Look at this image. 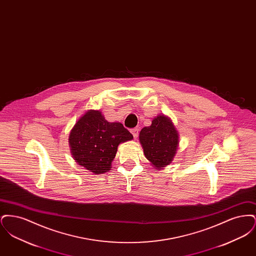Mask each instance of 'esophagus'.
I'll list each match as a JSON object with an SVG mask.
<instances>
[{
  "label": "esophagus",
  "instance_id": "obj_1",
  "mask_svg": "<svg viewBox=\"0 0 256 256\" xmlns=\"http://www.w3.org/2000/svg\"><path fill=\"white\" fill-rule=\"evenodd\" d=\"M138 132H139V128H135L134 130H132V134L134 135V139H136L138 137Z\"/></svg>",
  "mask_w": 256,
  "mask_h": 256
}]
</instances>
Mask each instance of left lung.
Segmentation results:
<instances>
[{"mask_svg": "<svg viewBox=\"0 0 256 256\" xmlns=\"http://www.w3.org/2000/svg\"><path fill=\"white\" fill-rule=\"evenodd\" d=\"M139 141L146 158L154 168L162 170L170 165L176 156L180 134L170 118L162 114L154 118L150 126L141 130Z\"/></svg>", "mask_w": 256, "mask_h": 256, "instance_id": "8db88e82", "label": "left lung"}]
</instances>
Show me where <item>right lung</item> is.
<instances>
[{
  "mask_svg": "<svg viewBox=\"0 0 256 256\" xmlns=\"http://www.w3.org/2000/svg\"><path fill=\"white\" fill-rule=\"evenodd\" d=\"M134 136L121 122H110L100 110H87L69 134L74 160L94 174L106 172L116 156L118 146Z\"/></svg>",
  "mask_w": 256,
  "mask_h": 256,
  "instance_id": "1",
  "label": "right lung"
}]
</instances>
